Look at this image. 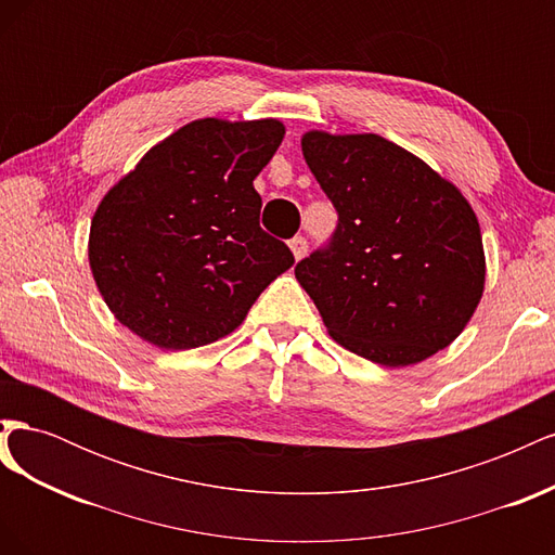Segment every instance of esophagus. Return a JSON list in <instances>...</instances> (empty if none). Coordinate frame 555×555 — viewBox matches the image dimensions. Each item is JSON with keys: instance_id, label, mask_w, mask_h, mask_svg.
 Here are the masks:
<instances>
[{"instance_id": "esophagus-1", "label": "esophagus", "mask_w": 555, "mask_h": 555, "mask_svg": "<svg viewBox=\"0 0 555 555\" xmlns=\"http://www.w3.org/2000/svg\"><path fill=\"white\" fill-rule=\"evenodd\" d=\"M289 247H292V251H294V259L300 261V259L306 257V251H308V241H306L304 236H296V238L289 241Z\"/></svg>"}]
</instances>
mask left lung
Returning <instances> with one entry per match:
<instances>
[{
    "label": "left lung",
    "instance_id": "1",
    "mask_svg": "<svg viewBox=\"0 0 555 555\" xmlns=\"http://www.w3.org/2000/svg\"><path fill=\"white\" fill-rule=\"evenodd\" d=\"M304 157L338 210L331 243L296 280L331 338L405 367L449 347L486 282L477 215L456 184L377 133L306 131Z\"/></svg>",
    "mask_w": 555,
    "mask_h": 555
}]
</instances>
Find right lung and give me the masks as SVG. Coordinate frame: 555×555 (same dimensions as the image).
<instances>
[{
    "label": "right lung",
    "instance_id": "right-lung-1",
    "mask_svg": "<svg viewBox=\"0 0 555 555\" xmlns=\"http://www.w3.org/2000/svg\"><path fill=\"white\" fill-rule=\"evenodd\" d=\"M284 139L273 117H204L150 147L96 206L88 257L120 324L159 349H194L236 331L294 266L259 227L255 178Z\"/></svg>",
    "mask_w": 555,
    "mask_h": 555
}]
</instances>
